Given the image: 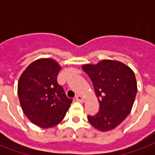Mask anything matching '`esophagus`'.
Here are the masks:
<instances>
[{
  "mask_svg": "<svg viewBox=\"0 0 155 155\" xmlns=\"http://www.w3.org/2000/svg\"><path fill=\"white\" fill-rule=\"evenodd\" d=\"M75 100L77 101H79V102H84V97L83 96H81V95H80V94H78V95H76V97H75Z\"/></svg>",
  "mask_w": 155,
  "mask_h": 155,
  "instance_id": "obj_1",
  "label": "esophagus"
}]
</instances>
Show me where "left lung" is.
I'll list each match as a JSON object with an SVG mask.
<instances>
[{"instance_id":"left-lung-1","label":"left lung","mask_w":155,"mask_h":155,"mask_svg":"<svg viewBox=\"0 0 155 155\" xmlns=\"http://www.w3.org/2000/svg\"><path fill=\"white\" fill-rule=\"evenodd\" d=\"M94 85L100 103L95 115H88L91 125L100 131L114 130L126 119L137 93L134 71L122 62L104 60L96 64L82 66Z\"/></svg>"}]
</instances>
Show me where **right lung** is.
<instances>
[{
	"instance_id": "1",
	"label": "right lung",
	"mask_w": 155,
	"mask_h": 155,
	"mask_svg": "<svg viewBox=\"0 0 155 155\" xmlns=\"http://www.w3.org/2000/svg\"><path fill=\"white\" fill-rule=\"evenodd\" d=\"M61 70L53 59L33 61L23 71L18 81V97L24 114L35 125L48 129L61 122L72 100L58 84Z\"/></svg>"
}]
</instances>
